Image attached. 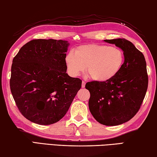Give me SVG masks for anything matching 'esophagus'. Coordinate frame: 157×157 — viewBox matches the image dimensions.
<instances>
[{"label":"esophagus","instance_id":"1","mask_svg":"<svg viewBox=\"0 0 157 157\" xmlns=\"http://www.w3.org/2000/svg\"><path fill=\"white\" fill-rule=\"evenodd\" d=\"M85 84H86V82L84 81H82V88H84L85 87Z\"/></svg>","mask_w":157,"mask_h":157}]
</instances>
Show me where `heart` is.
Listing matches in <instances>:
<instances>
[{"instance_id": "heart-1", "label": "heart", "mask_w": 157, "mask_h": 157, "mask_svg": "<svg viewBox=\"0 0 157 157\" xmlns=\"http://www.w3.org/2000/svg\"><path fill=\"white\" fill-rule=\"evenodd\" d=\"M124 59L123 50L118 48L91 44L69 51L65 57V63L71 76H79L86 66V72L93 80L104 82L119 73Z\"/></svg>"}]
</instances>
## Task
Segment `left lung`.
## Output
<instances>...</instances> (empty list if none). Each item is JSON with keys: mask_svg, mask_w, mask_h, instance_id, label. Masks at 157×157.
Masks as SVG:
<instances>
[{"mask_svg": "<svg viewBox=\"0 0 157 157\" xmlns=\"http://www.w3.org/2000/svg\"><path fill=\"white\" fill-rule=\"evenodd\" d=\"M123 50V65L117 75L107 82H87L91 96L89 107L98 123L116 126L132 119L139 110L147 89L146 62L141 52L124 39H106Z\"/></svg>", "mask_w": 157, "mask_h": 157, "instance_id": "1", "label": "left lung"}]
</instances>
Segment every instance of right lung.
<instances>
[{
    "instance_id": "1",
    "label": "right lung",
    "mask_w": 157,
    "mask_h": 157,
    "mask_svg": "<svg viewBox=\"0 0 157 157\" xmlns=\"http://www.w3.org/2000/svg\"><path fill=\"white\" fill-rule=\"evenodd\" d=\"M65 40L34 39L21 47L12 61L10 89L22 115L48 125L67 112L82 80L66 73Z\"/></svg>"
}]
</instances>
